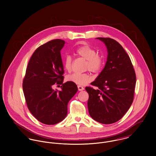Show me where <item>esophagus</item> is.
I'll return each instance as SVG.
<instances>
[{"mask_svg":"<svg viewBox=\"0 0 156 156\" xmlns=\"http://www.w3.org/2000/svg\"><path fill=\"white\" fill-rule=\"evenodd\" d=\"M77 88H78V90H80V91L83 90L84 89V88H83V87L80 86V85H78V86H77Z\"/></svg>","mask_w":156,"mask_h":156,"instance_id":"esophagus-1","label":"esophagus"}]
</instances>
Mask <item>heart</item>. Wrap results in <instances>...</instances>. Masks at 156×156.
Listing matches in <instances>:
<instances>
[{
  "label": "heart",
  "instance_id": "obj_1",
  "mask_svg": "<svg viewBox=\"0 0 156 156\" xmlns=\"http://www.w3.org/2000/svg\"><path fill=\"white\" fill-rule=\"evenodd\" d=\"M76 53L80 57L87 60L86 68L89 69L93 73L99 72L104 64L103 58L97 54L96 50L88 45H84L78 47L76 50ZM72 58L67 55L64 61V67L67 71L71 69ZM67 81L79 85H84L87 84L91 80L89 73H73L68 76L66 78Z\"/></svg>",
  "mask_w": 156,
  "mask_h": 156
}]
</instances>
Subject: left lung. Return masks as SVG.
<instances>
[{
	"label": "left lung",
	"mask_w": 156,
	"mask_h": 156,
	"mask_svg": "<svg viewBox=\"0 0 156 156\" xmlns=\"http://www.w3.org/2000/svg\"><path fill=\"white\" fill-rule=\"evenodd\" d=\"M107 48L105 66L86 87L89 94L88 111L95 121L105 124L114 123L122 118L133 101L136 74L131 60L116 41L110 38H97Z\"/></svg>",
	"instance_id": "left-lung-1"
}]
</instances>
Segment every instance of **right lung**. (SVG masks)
I'll use <instances>...</instances> for the list:
<instances>
[{"label": "right lung", "instance_id": "add662e5", "mask_svg": "<svg viewBox=\"0 0 156 156\" xmlns=\"http://www.w3.org/2000/svg\"><path fill=\"white\" fill-rule=\"evenodd\" d=\"M65 43L62 40H53L37 48L29 60L23 82L29 110L47 125L56 124L65 119L68 103L78 90L76 83H63L61 50ZM54 84H62V90L53 89Z\"/></svg>", "mask_w": 156, "mask_h": 156}]
</instances>
